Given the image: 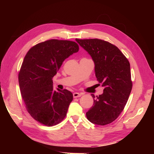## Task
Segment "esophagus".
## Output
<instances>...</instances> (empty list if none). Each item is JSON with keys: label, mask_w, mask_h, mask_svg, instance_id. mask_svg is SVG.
Segmentation results:
<instances>
[{"label": "esophagus", "mask_w": 154, "mask_h": 154, "mask_svg": "<svg viewBox=\"0 0 154 154\" xmlns=\"http://www.w3.org/2000/svg\"><path fill=\"white\" fill-rule=\"evenodd\" d=\"M82 96V94L79 92H74L73 93V97H79Z\"/></svg>", "instance_id": "esophagus-1"}]
</instances>
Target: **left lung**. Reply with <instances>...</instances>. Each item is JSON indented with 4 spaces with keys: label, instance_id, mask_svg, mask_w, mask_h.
Masks as SVG:
<instances>
[{
    "label": "left lung",
    "instance_id": "8db88e82",
    "mask_svg": "<svg viewBox=\"0 0 154 154\" xmlns=\"http://www.w3.org/2000/svg\"><path fill=\"white\" fill-rule=\"evenodd\" d=\"M91 55L94 63L97 80L104 87L103 93L95 97L86 112L91 123L105 125L118 118L127 104L132 88L130 63L121 51L100 39H76Z\"/></svg>",
    "mask_w": 154,
    "mask_h": 154
}]
</instances>
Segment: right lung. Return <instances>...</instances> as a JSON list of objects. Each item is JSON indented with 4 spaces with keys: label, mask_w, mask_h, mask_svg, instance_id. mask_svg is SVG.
<instances>
[{
    "label": "right lung",
    "mask_w": 154,
    "mask_h": 154,
    "mask_svg": "<svg viewBox=\"0 0 154 154\" xmlns=\"http://www.w3.org/2000/svg\"><path fill=\"white\" fill-rule=\"evenodd\" d=\"M78 50L75 42L51 39L35 45L25 56L18 83L26 109L36 122L52 127L66 117L73 96L66 89L54 91L53 78Z\"/></svg>",
    "instance_id": "obj_1"
}]
</instances>
